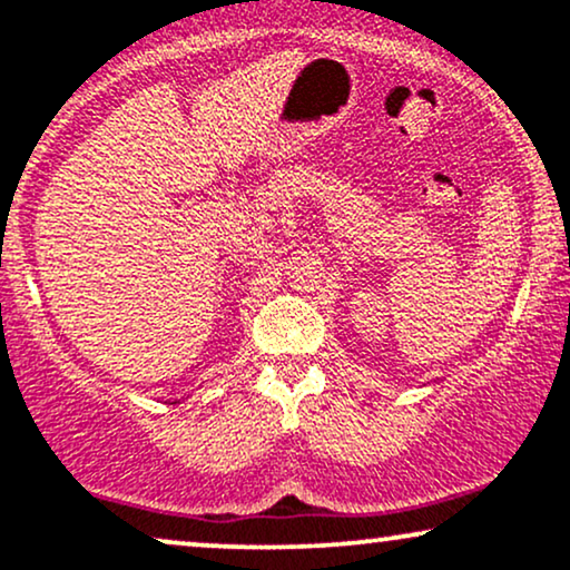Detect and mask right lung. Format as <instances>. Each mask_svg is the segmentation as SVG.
<instances>
[{
    "mask_svg": "<svg viewBox=\"0 0 570 570\" xmlns=\"http://www.w3.org/2000/svg\"><path fill=\"white\" fill-rule=\"evenodd\" d=\"M175 403H180V401H175Z\"/></svg>",
    "mask_w": 570,
    "mask_h": 570,
    "instance_id": "obj_1",
    "label": "right lung"
}]
</instances>
